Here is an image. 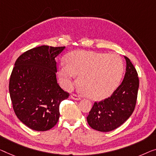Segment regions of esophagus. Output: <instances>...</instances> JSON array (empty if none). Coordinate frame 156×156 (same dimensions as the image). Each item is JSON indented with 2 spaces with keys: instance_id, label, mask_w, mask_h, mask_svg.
<instances>
[{
  "instance_id": "obj_1",
  "label": "esophagus",
  "mask_w": 156,
  "mask_h": 156,
  "mask_svg": "<svg viewBox=\"0 0 156 156\" xmlns=\"http://www.w3.org/2000/svg\"><path fill=\"white\" fill-rule=\"evenodd\" d=\"M71 99H75V100H80L81 99V97L79 96V95L76 94H72L71 95Z\"/></svg>"
}]
</instances>
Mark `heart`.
<instances>
[{
    "label": "heart",
    "mask_w": 156,
    "mask_h": 156,
    "mask_svg": "<svg viewBox=\"0 0 156 156\" xmlns=\"http://www.w3.org/2000/svg\"><path fill=\"white\" fill-rule=\"evenodd\" d=\"M62 63L58 75L62 85L71 89L80 76L79 87L93 100H101L111 96L118 87L123 73V64L118 55L76 50L69 54Z\"/></svg>",
    "instance_id": "b5f03b06"
}]
</instances>
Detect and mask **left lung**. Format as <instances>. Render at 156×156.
Returning a JSON list of instances; mask_svg holds the SVG:
<instances>
[{"mask_svg":"<svg viewBox=\"0 0 156 156\" xmlns=\"http://www.w3.org/2000/svg\"><path fill=\"white\" fill-rule=\"evenodd\" d=\"M121 84L111 97L94 105L87 117L88 124L99 132H110L122 125L132 114L136 106L139 81L137 72L129 58Z\"/></svg>","mask_w":156,"mask_h":156,"instance_id":"1","label":"left lung"}]
</instances>
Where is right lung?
Listing matches in <instances>:
<instances>
[{
    "instance_id": "add662e5",
    "label": "right lung",
    "mask_w": 156,
    "mask_h": 156,
    "mask_svg": "<svg viewBox=\"0 0 156 156\" xmlns=\"http://www.w3.org/2000/svg\"><path fill=\"white\" fill-rule=\"evenodd\" d=\"M65 47L42 45L21 55L12 71L9 92L17 117L36 131L57 124L59 104L69 96L57 83L55 57Z\"/></svg>"
}]
</instances>
